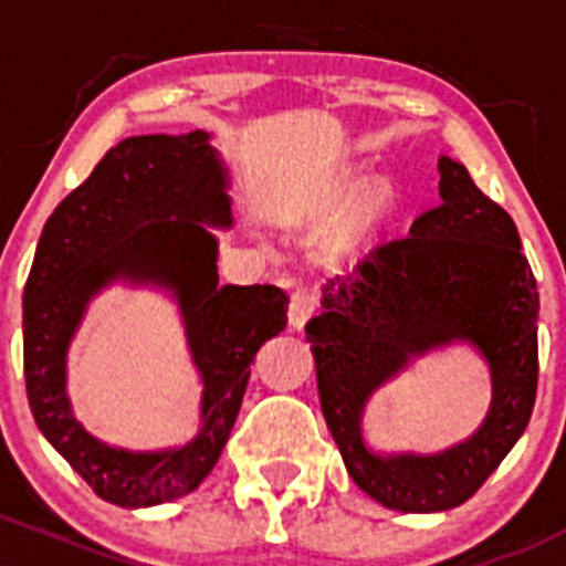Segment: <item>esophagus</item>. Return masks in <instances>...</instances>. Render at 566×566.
<instances>
[{
    "instance_id": "34e87169",
    "label": "esophagus",
    "mask_w": 566,
    "mask_h": 566,
    "mask_svg": "<svg viewBox=\"0 0 566 566\" xmlns=\"http://www.w3.org/2000/svg\"><path fill=\"white\" fill-rule=\"evenodd\" d=\"M316 307H318V300L313 291H307V289L294 291V296H291V305H289V324L294 326V329H302V326L313 318Z\"/></svg>"
}]
</instances>
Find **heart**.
I'll return each instance as SVG.
<instances>
[{"instance_id": "1", "label": "heart", "mask_w": 566, "mask_h": 566, "mask_svg": "<svg viewBox=\"0 0 566 566\" xmlns=\"http://www.w3.org/2000/svg\"><path fill=\"white\" fill-rule=\"evenodd\" d=\"M389 203H392V190L384 182H368L357 196H354L352 207L346 209L340 223L335 226V231L326 240V253L332 259H348V255L359 253L365 248V242L370 240L373 231L381 226V220L387 218Z\"/></svg>"}]
</instances>
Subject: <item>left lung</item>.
Returning <instances> with one entry per match:
<instances>
[{
    "mask_svg": "<svg viewBox=\"0 0 566 566\" xmlns=\"http://www.w3.org/2000/svg\"><path fill=\"white\" fill-rule=\"evenodd\" d=\"M439 207L370 253L357 277L324 285L305 326L322 411L352 480L398 512L469 501L532 419L537 398L539 294L510 214L463 163L439 157ZM469 345L492 373V406L469 440L441 453H378L364 409L387 380L447 345Z\"/></svg>",
    "mask_w": 566,
    "mask_h": 566,
    "instance_id": "1",
    "label": "left lung"
}]
</instances>
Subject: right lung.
I'll use <instances>...</instances> for the list:
<instances>
[{"instance_id":"obj_1","label":"right lung","mask_w":566,"mask_h":566,"mask_svg":"<svg viewBox=\"0 0 566 566\" xmlns=\"http://www.w3.org/2000/svg\"><path fill=\"white\" fill-rule=\"evenodd\" d=\"M209 133L133 136L108 149L43 226L23 289V376L49 444L101 499L125 510L193 493L240 413L250 363L285 329L277 285H220L218 237L231 229L229 171ZM114 282L166 290L180 307L202 378L199 430L155 453L108 446L77 422L66 395L69 343L88 302Z\"/></svg>"}]
</instances>
